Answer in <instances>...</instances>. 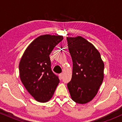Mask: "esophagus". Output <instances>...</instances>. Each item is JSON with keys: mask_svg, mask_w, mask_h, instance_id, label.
Listing matches in <instances>:
<instances>
[{"mask_svg": "<svg viewBox=\"0 0 122 122\" xmlns=\"http://www.w3.org/2000/svg\"><path fill=\"white\" fill-rule=\"evenodd\" d=\"M63 75H64V74L62 73H60V75H59V76H60V79H62V76H63Z\"/></svg>", "mask_w": 122, "mask_h": 122, "instance_id": "esophagus-1", "label": "esophagus"}]
</instances>
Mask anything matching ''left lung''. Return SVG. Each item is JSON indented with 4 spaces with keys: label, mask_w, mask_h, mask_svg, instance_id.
<instances>
[{
    "label": "left lung",
    "mask_w": 122,
    "mask_h": 122,
    "mask_svg": "<svg viewBox=\"0 0 122 122\" xmlns=\"http://www.w3.org/2000/svg\"><path fill=\"white\" fill-rule=\"evenodd\" d=\"M73 61L71 81L68 84L71 98L86 104L97 95L104 79V64L99 51L84 38L66 37Z\"/></svg>",
    "instance_id": "1"
}]
</instances>
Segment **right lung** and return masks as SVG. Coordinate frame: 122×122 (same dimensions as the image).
<instances>
[{
  "instance_id": "add662e5",
  "label": "right lung",
  "mask_w": 122,
  "mask_h": 122,
  "mask_svg": "<svg viewBox=\"0 0 122 122\" xmlns=\"http://www.w3.org/2000/svg\"><path fill=\"white\" fill-rule=\"evenodd\" d=\"M63 40L62 36H39L25 50L19 64L21 81L37 102L46 103L53 97L60 80L51 69L49 55Z\"/></svg>"
}]
</instances>
